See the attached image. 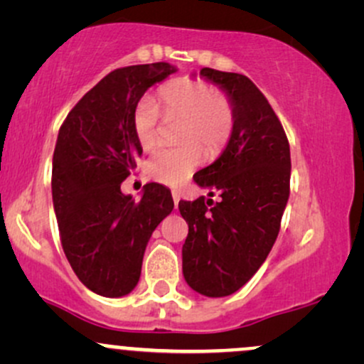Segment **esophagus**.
<instances>
[{"label":"esophagus","mask_w":364,"mask_h":364,"mask_svg":"<svg viewBox=\"0 0 364 364\" xmlns=\"http://www.w3.org/2000/svg\"><path fill=\"white\" fill-rule=\"evenodd\" d=\"M179 198H181V193L174 190L173 191V200H174V205H176V207H178V203H179Z\"/></svg>","instance_id":"obj_1"}]
</instances>
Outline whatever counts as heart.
Instances as JSON below:
<instances>
[{
	"instance_id": "heart-1",
	"label": "heart",
	"mask_w": 364,
	"mask_h": 364,
	"mask_svg": "<svg viewBox=\"0 0 364 364\" xmlns=\"http://www.w3.org/2000/svg\"><path fill=\"white\" fill-rule=\"evenodd\" d=\"M162 107L168 116H181L176 149H156L145 162L150 179L176 186L185 183L202 162L203 150L215 156L235 127V107L224 94L215 92L205 82L179 78L164 85L159 92ZM133 133L144 149H150L157 140L159 109L152 99L145 97L133 109Z\"/></svg>"
}]
</instances>
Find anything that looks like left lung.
<instances>
[{
	"mask_svg": "<svg viewBox=\"0 0 364 364\" xmlns=\"http://www.w3.org/2000/svg\"><path fill=\"white\" fill-rule=\"evenodd\" d=\"M200 77L231 101L235 127L223 154L193 176L223 200L179 202L188 223L183 275L198 294L224 298L257 274L277 240L289 198L291 152L281 121L248 77L212 68L200 70Z\"/></svg>",
	"mask_w": 364,
	"mask_h": 364,
	"instance_id": "obj_1",
	"label": "left lung"
}]
</instances>
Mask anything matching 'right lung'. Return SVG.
Listing matches in <instances>:
<instances>
[{
  "mask_svg": "<svg viewBox=\"0 0 364 364\" xmlns=\"http://www.w3.org/2000/svg\"><path fill=\"white\" fill-rule=\"evenodd\" d=\"M176 72L162 61L114 70L83 95L58 133L51 188L61 245L95 294L121 298L135 289L150 236L174 208L164 185L147 183L135 200L121 183L141 156L133 109Z\"/></svg>",
  "mask_w": 364,
  "mask_h": 364,
  "instance_id": "1",
  "label": "right lung"
}]
</instances>
